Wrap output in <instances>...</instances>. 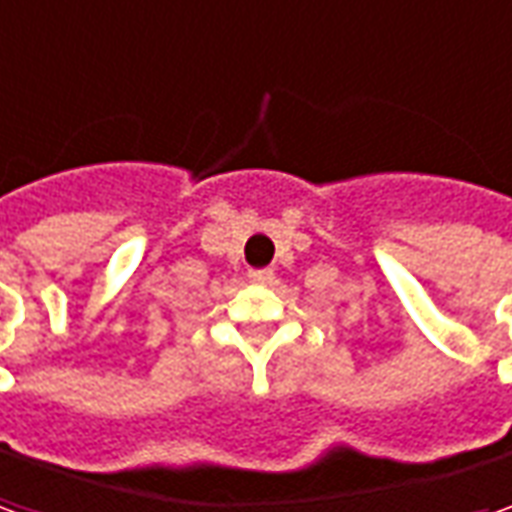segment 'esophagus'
Here are the masks:
<instances>
[{"label": "esophagus", "instance_id": "esophagus-1", "mask_svg": "<svg viewBox=\"0 0 512 512\" xmlns=\"http://www.w3.org/2000/svg\"><path fill=\"white\" fill-rule=\"evenodd\" d=\"M249 280L260 282V285H268V282L274 280V271H271V268H252V271H249Z\"/></svg>", "mask_w": 512, "mask_h": 512}]
</instances>
